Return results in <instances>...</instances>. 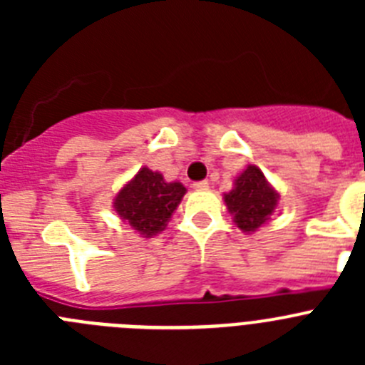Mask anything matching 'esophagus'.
<instances>
[{
	"instance_id": "34e87169",
	"label": "esophagus",
	"mask_w": 365,
	"mask_h": 365,
	"mask_svg": "<svg viewBox=\"0 0 365 365\" xmlns=\"http://www.w3.org/2000/svg\"><path fill=\"white\" fill-rule=\"evenodd\" d=\"M193 188H195V190H206V188H208V180H197V182H193Z\"/></svg>"
}]
</instances>
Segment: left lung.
Here are the masks:
<instances>
[{
    "label": "left lung",
    "mask_w": 365,
    "mask_h": 365,
    "mask_svg": "<svg viewBox=\"0 0 365 365\" xmlns=\"http://www.w3.org/2000/svg\"><path fill=\"white\" fill-rule=\"evenodd\" d=\"M278 197L259 168L248 166L235 179V188L225 193V202L234 215L235 225L243 232H254L272 215Z\"/></svg>",
    "instance_id": "8db88e82"
}]
</instances>
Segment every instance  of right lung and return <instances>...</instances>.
I'll list each match as a JSON object with an SVG mask.
<instances>
[{"mask_svg": "<svg viewBox=\"0 0 365 365\" xmlns=\"http://www.w3.org/2000/svg\"><path fill=\"white\" fill-rule=\"evenodd\" d=\"M185 193L186 188L180 182H166L159 172L143 168L118 192L115 210L144 237H151L164 230Z\"/></svg>", "mask_w": 365, "mask_h": 365, "instance_id": "1", "label": "right lung"}]
</instances>
